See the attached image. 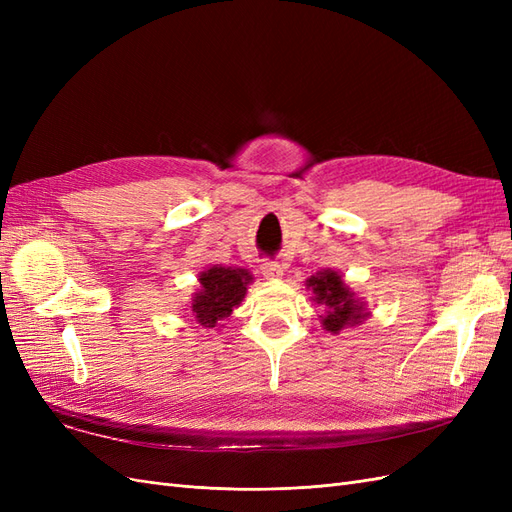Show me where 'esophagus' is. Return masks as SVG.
<instances>
[{
	"instance_id": "esophagus-1",
	"label": "esophagus",
	"mask_w": 512,
	"mask_h": 512,
	"mask_svg": "<svg viewBox=\"0 0 512 512\" xmlns=\"http://www.w3.org/2000/svg\"><path fill=\"white\" fill-rule=\"evenodd\" d=\"M260 273L265 275L267 280H280V277L284 275V269L277 265V262H262Z\"/></svg>"
}]
</instances>
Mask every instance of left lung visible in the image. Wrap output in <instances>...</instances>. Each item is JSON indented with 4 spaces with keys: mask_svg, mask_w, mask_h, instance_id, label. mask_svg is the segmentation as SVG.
Instances as JSON below:
<instances>
[{
    "mask_svg": "<svg viewBox=\"0 0 512 512\" xmlns=\"http://www.w3.org/2000/svg\"><path fill=\"white\" fill-rule=\"evenodd\" d=\"M307 290H312V299L318 305H324V314L320 324L331 335L342 333L363 324L371 316L367 303L356 297V292L344 282V277L335 269H322L305 280Z\"/></svg>",
    "mask_w": 512,
    "mask_h": 512,
    "instance_id": "left-lung-1",
    "label": "left lung"
}]
</instances>
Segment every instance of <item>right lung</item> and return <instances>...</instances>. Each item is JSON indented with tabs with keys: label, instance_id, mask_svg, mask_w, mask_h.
<instances>
[{
	"label": "right lung",
	"instance_id": "1",
	"mask_svg": "<svg viewBox=\"0 0 512 512\" xmlns=\"http://www.w3.org/2000/svg\"><path fill=\"white\" fill-rule=\"evenodd\" d=\"M254 275L241 267L213 265L198 275V290L192 294L190 316L203 329H220V322L239 307Z\"/></svg>",
	"mask_w": 512,
	"mask_h": 512
}]
</instances>
